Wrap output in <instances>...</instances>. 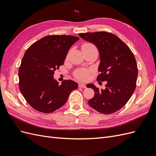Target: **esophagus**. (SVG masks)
I'll use <instances>...</instances> for the list:
<instances>
[{
	"instance_id": "obj_1",
	"label": "esophagus",
	"mask_w": 156,
	"mask_h": 156,
	"mask_svg": "<svg viewBox=\"0 0 156 156\" xmlns=\"http://www.w3.org/2000/svg\"><path fill=\"white\" fill-rule=\"evenodd\" d=\"M79 87L85 88H86V85H85V84H83V83H79Z\"/></svg>"
}]
</instances>
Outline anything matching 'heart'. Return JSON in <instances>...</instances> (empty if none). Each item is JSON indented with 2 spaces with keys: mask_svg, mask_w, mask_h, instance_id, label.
Segmentation results:
<instances>
[{
  "mask_svg": "<svg viewBox=\"0 0 156 156\" xmlns=\"http://www.w3.org/2000/svg\"><path fill=\"white\" fill-rule=\"evenodd\" d=\"M96 48L91 43H84L82 45V50L83 49H90ZM90 71L87 69H80L75 72L74 75L76 79L80 81H87L89 76V73Z\"/></svg>",
  "mask_w": 156,
  "mask_h": 156,
  "instance_id": "1",
  "label": "heart"
}]
</instances>
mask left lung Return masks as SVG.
Segmentation results:
<instances>
[{
	"instance_id": "1",
	"label": "left lung",
	"mask_w": 156,
	"mask_h": 156,
	"mask_svg": "<svg viewBox=\"0 0 156 156\" xmlns=\"http://www.w3.org/2000/svg\"><path fill=\"white\" fill-rule=\"evenodd\" d=\"M79 36L97 47L100 58L97 81H107L105 90L87 84L94 91L88 104L102 114L115 112L126 104L136 88L138 69L134 55L124 42L111 33L87 32Z\"/></svg>"
}]
</instances>
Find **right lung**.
<instances>
[{"instance_id": "add662e5", "label": "right lung", "mask_w": 156, "mask_h": 156, "mask_svg": "<svg viewBox=\"0 0 156 156\" xmlns=\"http://www.w3.org/2000/svg\"><path fill=\"white\" fill-rule=\"evenodd\" d=\"M79 37L51 35L31 45L23 56L19 69V87L27 103L35 110L50 113L67 101L78 84L64 80L62 84L53 77L66 57L68 52Z\"/></svg>"}]
</instances>
